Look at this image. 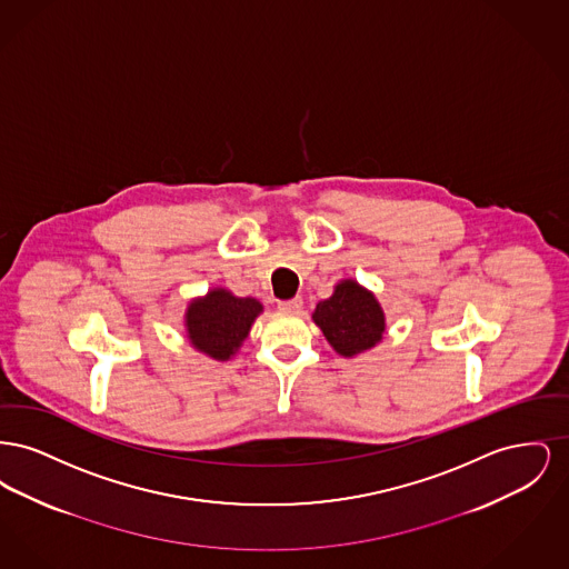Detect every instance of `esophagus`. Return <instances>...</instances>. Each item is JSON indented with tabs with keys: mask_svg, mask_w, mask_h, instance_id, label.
I'll list each match as a JSON object with an SVG mask.
<instances>
[{
	"mask_svg": "<svg viewBox=\"0 0 569 569\" xmlns=\"http://www.w3.org/2000/svg\"><path fill=\"white\" fill-rule=\"evenodd\" d=\"M277 307H279L281 311H286V313H298V311L302 309V298L295 297L290 298V300H279Z\"/></svg>",
	"mask_w": 569,
	"mask_h": 569,
	"instance_id": "esophagus-1",
	"label": "esophagus"
}]
</instances>
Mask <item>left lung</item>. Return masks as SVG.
<instances>
[{"mask_svg": "<svg viewBox=\"0 0 569 569\" xmlns=\"http://www.w3.org/2000/svg\"><path fill=\"white\" fill-rule=\"evenodd\" d=\"M313 320L341 356L373 348L383 332V311L378 300L356 281H341L332 297L318 302Z\"/></svg>", "mask_w": 569, "mask_h": 569, "instance_id": "8db88e82", "label": "left lung"}]
</instances>
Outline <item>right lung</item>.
Segmentation results:
<instances>
[{
  "instance_id": "1",
  "label": "right lung",
  "mask_w": 569,
  "mask_h": 569,
  "mask_svg": "<svg viewBox=\"0 0 569 569\" xmlns=\"http://www.w3.org/2000/svg\"><path fill=\"white\" fill-rule=\"evenodd\" d=\"M262 311L256 298L232 297L226 290H213L188 309V332L191 346L216 360H228L241 343Z\"/></svg>"
}]
</instances>
